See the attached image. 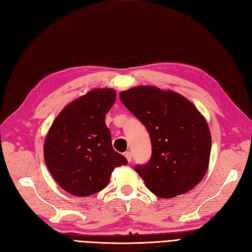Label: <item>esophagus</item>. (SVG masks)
<instances>
[{
  "instance_id": "1",
  "label": "esophagus",
  "mask_w": 252,
  "mask_h": 252,
  "mask_svg": "<svg viewBox=\"0 0 252 252\" xmlns=\"http://www.w3.org/2000/svg\"><path fill=\"white\" fill-rule=\"evenodd\" d=\"M125 157H126L128 162L131 161V158H132V157H131V153H130V152H126V153H125Z\"/></svg>"
}]
</instances>
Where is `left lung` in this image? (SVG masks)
I'll use <instances>...</instances> for the list:
<instances>
[{"mask_svg":"<svg viewBox=\"0 0 252 252\" xmlns=\"http://www.w3.org/2000/svg\"><path fill=\"white\" fill-rule=\"evenodd\" d=\"M120 98L150 134L151 159L136 165L145 186L163 199L197 186L208 168L212 138L193 103L173 91L150 85L123 91Z\"/></svg>","mask_w":252,"mask_h":252,"instance_id":"obj_1","label":"left lung"}]
</instances>
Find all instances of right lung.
<instances>
[{"instance_id": "obj_1", "label": "right lung", "mask_w": 252, "mask_h": 252, "mask_svg": "<svg viewBox=\"0 0 252 252\" xmlns=\"http://www.w3.org/2000/svg\"><path fill=\"white\" fill-rule=\"evenodd\" d=\"M112 89H95L68 103L47 134L45 162L65 191L88 197L105 188L127 159L112 147L106 114L115 101Z\"/></svg>"}]
</instances>
